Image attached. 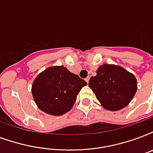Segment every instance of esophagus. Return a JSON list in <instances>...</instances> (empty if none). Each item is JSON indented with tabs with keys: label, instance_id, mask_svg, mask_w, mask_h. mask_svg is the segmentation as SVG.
<instances>
[{
	"label": "esophagus",
	"instance_id": "obj_1",
	"mask_svg": "<svg viewBox=\"0 0 153 153\" xmlns=\"http://www.w3.org/2000/svg\"><path fill=\"white\" fill-rule=\"evenodd\" d=\"M89 79H90V77H87V78H86V79H85V81L87 82V83H88V82H89Z\"/></svg>",
	"mask_w": 153,
	"mask_h": 153
}]
</instances>
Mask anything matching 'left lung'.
Listing matches in <instances>:
<instances>
[{
    "mask_svg": "<svg viewBox=\"0 0 153 153\" xmlns=\"http://www.w3.org/2000/svg\"><path fill=\"white\" fill-rule=\"evenodd\" d=\"M89 87L102 108L115 111L127 107L137 91L133 74L120 66L103 64L89 80Z\"/></svg>",
    "mask_w": 153,
    "mask_h": 153,
    "instance_id": "1",
    "label": "left lung"
}]
</instances>
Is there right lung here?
<instances>
[{
	"label": "right lung",
	"mask_w": 153,
	"mask_h": 153,
	"mask_svg": "<svg viewBox=\"0 0 153 153\" xmlns=\"http://www.w3.org/2000/svg\"><path fill=\"white\" fill-rule=\"evenodd\" d=\"M86 85L84 80L63 66H54L35 78L31 91L41 111L51 115H62L73 108L77 95Z\"/></svg>",
	"instance_id": "1"
}]
</instances>
